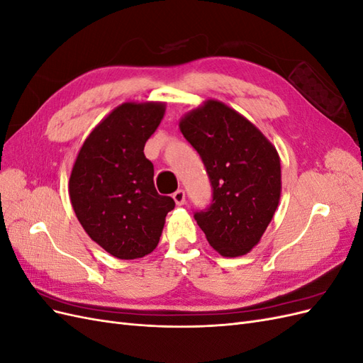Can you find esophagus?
<instances>
[{"label": "esophagus", "mask_w": 363, "mask_h": 363, "mask_svg": "<svg viewBox=\"0 0 363 363\" xmlns=\"http://www.w3.org/2000/svg\"><path fill=\"white\" fill-rule=\"evenodd\" d=\"M172 199H174L175 204H177V206H183L184 201H186V194H184L183 189H179V191H175V192L172 194Z\"/></svg>", "instance_id": "esophagus-1"}]
</instances>
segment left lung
<instances>
[{
    "instance_id": "obj_1",
    "label": "left lung",
    "mask_w": 363,
    "mask_h": 363,
    "mask_svg": "<svg viewBox=\"0 0 363 363\" xmlns=\"http://www.w3.org/2000/svg\"><path fill=\"white\" fill-rule=\"evenodd\" d=\"M213 189L212 204L195 212L208 244L224 257L255 248L276 213L281 194L279 152L235 108L207 100L180 119Z\"/></svg>"
}]
</instances>
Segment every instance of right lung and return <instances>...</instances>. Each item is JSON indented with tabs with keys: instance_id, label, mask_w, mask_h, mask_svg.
<instances>
[{
	"instance_id": "obj_1",
	"label": "right lung",
	"mask_w": 363,
	"mask_h": 363,
	"mask_svg": "<svg viewBox=\"0 0 363 363\" xmlns=\"http://www.w3.org/2000/svg\"><path fill=\"white\" fill-rule=\"evenodd\" d=\"M164 103H123L86 138L71 171L69 196L84 232L118 259L144 257L159 244L175 203L159 195L144 147Z\"/></svg>"
}]
</instances>
